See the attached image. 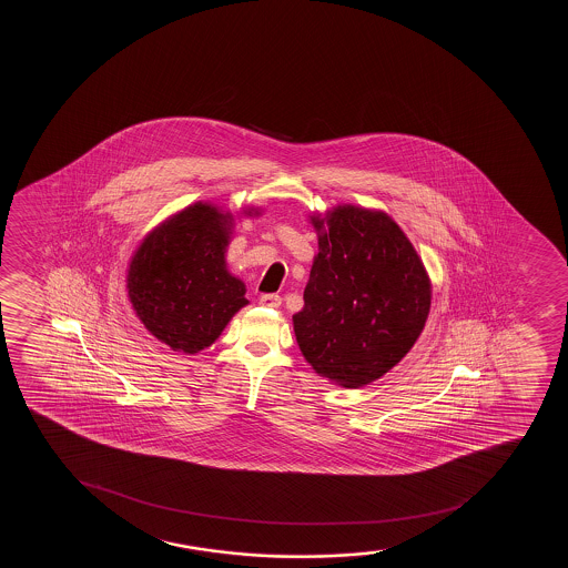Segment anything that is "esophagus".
Wrapping results in <instances>:
<instances>
[{"instance_id": "34e87169", "label": "esophagus", "mask_w": 568, "mask_h": 568, "mask_svg": "<svg viewBox=\"0 0 568 568\" xmlns=\"http://www.w3.org/2000/svg\"><path fill=\"white\" fill-rule=\"evenodd\" d=\"M260 303L263 307L276 308L281 307L282 297L278 294H263L260 297Z\"/></svg>"}]
</instances>
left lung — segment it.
<instances>
[{"instance_id": "8db88e82", "label": "left lung", "mask_w": 568, "mask_h": 568, "mask_svg": "<svg viewBox=\"0 0 568 568\" xmlns=\"http://www.w3.org/2000/svg\"><path fill=\"white\" fill-rule=\"evenodd\" d=\"M326 223L305 305L294 314L295 337L316 373L356 388L412 351L430 311V282L412 242L383 212L339 206Z\"/></svg>"}]
</instances>
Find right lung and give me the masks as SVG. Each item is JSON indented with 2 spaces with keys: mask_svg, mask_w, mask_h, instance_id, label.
<instances>
[{
  "mask_svg": "<svg viewBox=\"0 0 568 568\" xmlns=\"http://www.w3.org/2000/svg\"><path fill=\"white\" fill-rule=\"evenodd\" d=\"M227 215L193 204L155 229L129 268L138 318L170 348L195 354L212 345L248 300L225 268Z\"/></svg>",
  "mask_w": 568,
  "mask_h": 568,
  "instance_id": "add662e5",
  "label": "right lung"
}]
</instances>
